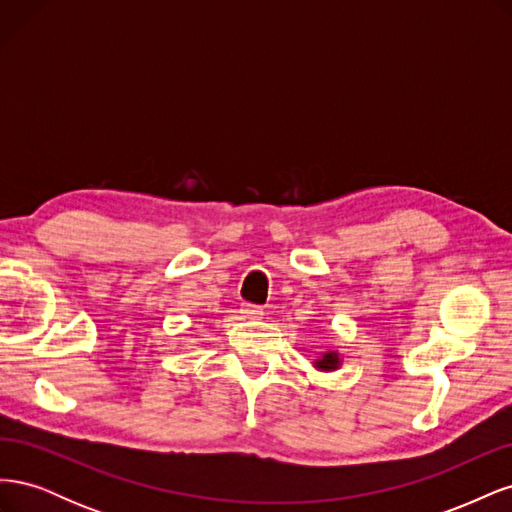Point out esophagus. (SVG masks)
Here are the masks:
<instances>
[{
  "label": "esophagus",
  "mask_w": 512,
  "mask_h": 512,
  "mask_svg": "<svg viewBox=\"0 0 512 512\" xmlns=\"http://www.w3.org/2000/svg\"><path fill=\"white\" fill-rule=\"evenodd\" d=\"M241 314H243L247 320H258V318H262V307L252 305V303H243Z\"/></svg>",
  "instance_id": "34e87169"
}]
</instances>
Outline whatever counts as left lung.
<instances>
[{"label": "left lung", "instance_id": "left-lung-1", "mask_svg": "<svg viewBox=\"0 0 512 512\" xmlns=\"http://www.w3.org/2000/svg\"><path fill=\"white\" fill-rule=\"evenodd\" d=\"M339 365H342V359H339V352H333V350L322 352L314 361V367L320 371H335L339 369Z\"/></svg>", "mask_w": 512, "mask_h": 512}]
</instances>
